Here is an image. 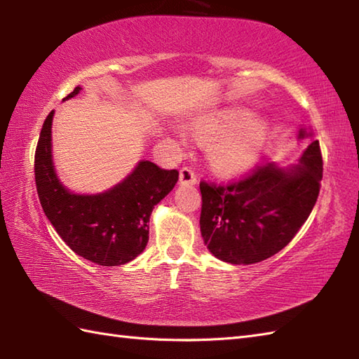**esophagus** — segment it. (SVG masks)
Listing matches in <instances>:
<instances>
[{"label": "esophagus", "mask_w": 359, "mask_h": 359, "mask_svg": "<svg viewBox=\"0 0 359 359\" xmlns=\"http://www.w3.org/2000/svg\"><path fill=\"white\" fill-rule=\"evenodd\" d=\"M180 184L182 185H196L197 184V175L193 168L185 166L180 170Z\"/></svg>", "instance_id": "obj_1"}]
</instances>
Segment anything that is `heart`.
<instances>
[{
  "label": "heart",
  "mask_w": 359,
  "mask_h": 359,
  "mask_svg": "<svg viewBox=\"0 0 359 359\" xmlns=\"http://www.w3.org/2000/svg\"><path fill=\"white\" fill-rule=\"evenodd\" d=\"M194 131L208 144V160L217 171L233 174L256 162L266 139L262 120L242 109L219 111L196 121Z\"/></svg>",
  "instance_id": "b5f03b06"
}]
</instances>
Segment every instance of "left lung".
Here are the masks:
<instances>
[{"label":"left lung","instance_id":"1","mask_svg":"<svg viewBox=\"0 0 359 359\" xmlns=\"http://www.w3.org/2000/svg\"><path fill=\"white\" fill-rule=\"evenodd\" d=\"M306 133L301 131L299 137ZM301 165L282 170L256 165L228 184L201 182V231L220 261L250 265L265 261L292 241L309 219L323 180V154L313 140Z\"/></svg>","mask_w":359,"mask_h":359}]
</instances>
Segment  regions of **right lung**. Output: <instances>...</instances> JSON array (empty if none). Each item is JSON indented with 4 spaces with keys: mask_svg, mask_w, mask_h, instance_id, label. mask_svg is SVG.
Here are the masks:
<instances>
[{
    "mask_svg": "<svg viewBox=\"0 0 359 359\" xmlns=\"http://www.w3.org/2000/svg\"><path fill=\"white\" fill-rule=\"evenodd\" d=\"M75 88L65 100L77 95ZM53 111L46 117L35 149V184L44 215L67 247L90 262L123 265L144 250L149 239V216L154 205L179 180L177 170H163L142 160L133 174L95 196L72 194L60 184L52 165L50 128Z\"/></svg>",
    "mask_w": 359,
    "mask_h": 359,
    "instance_id": "obj_1",
    "label": "right lung"
}]
</instances>
